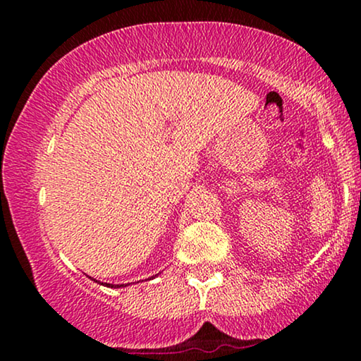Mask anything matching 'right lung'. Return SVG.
I'll return each instance as SVG.
<instances>
[{
	"mask_svg": "<svg viewBox=\"0 0 361 361\" xmlns=\"http://www.w3.org/2000/svg\"><path fill=\"white\" fill-rule=\"evenodd\" d=\"M103 284V283H102ZM105 286H108V288H123V284H116V286H113V284H105Z\"/></svg>",
	"mask_w": 361,
	"mask_h": 361,
	"instance_id": "1",
	"label": "right lung"
}]
</instances>
